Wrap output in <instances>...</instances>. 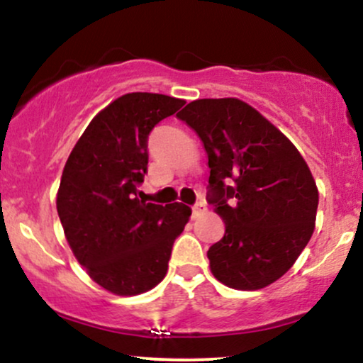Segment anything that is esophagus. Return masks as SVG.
I'll list each match as a JSON object with an SVG mask.
<instances>
[{
  "mask_svg": "<svg viewBox=\"0 0 363 363\" xmlns=\"http://www.w3.org/2000/svg\"><path fill=\"white\" fill-rule=\"evenodd\" d=\"M205 211H206V205L203 201L196 203V205L193 206V216H194V218H198V216L205 213Z\"/></svg>",
  "mask_w": 363,
  "mask_h": 363,
  "instance_id": "34e87169",
  "label": "esophagus"
}]
</instances>
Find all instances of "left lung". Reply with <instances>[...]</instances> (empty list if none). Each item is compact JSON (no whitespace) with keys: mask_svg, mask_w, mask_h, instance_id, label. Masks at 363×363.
<instances>
[{"mask_svg":"<svg viewBox=\"0 0 363 363\" xmlns=\"http://www.w3.org/2000/svg\"><path fill=\"white\" fill-rule=\"evenodd\" d=\"M201 140L210 203L225 234L208 249L213 277L259 290L297 261L315 227L319 191L295 145L235 97L198 99L177 114Z\"/></svg>","mask_w":363,"mask_h":363,"instance_id":"left-lung-1","label":"left lung"}]
</instances>
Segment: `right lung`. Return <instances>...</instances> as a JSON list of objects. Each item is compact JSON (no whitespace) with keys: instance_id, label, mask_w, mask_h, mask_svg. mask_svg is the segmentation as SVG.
<instances>
[{"instance_id":"add662e5","label":"right lung","mask_w":363,"mask_h":363,"mask_svg":"<svg viewBox=\"0 0 363 363\" xmlns=\"http://www.w3.org/2000/svg\"><path fill=\"white\" fill-rule=\"evenodd\" d=\"M184 104L148 91L121 95L90 121L62 169L56 208L66 240L91 280L114 295L145 294L164 280L189 222L182 203L136 198L150 131Z\"/></svg>"}]
</instances>
